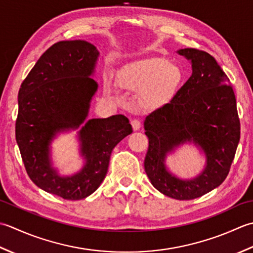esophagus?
<instances>
[{"label": "esophagus", "mask_w": 253, "mask_h": 253, "mask_svg": "<svg viewBox=\"0 0 253 253\" xmlns=\"http://www.w3.org/2000/svg\"><path fill=\"white\" fill-rule=\"evenodd\" d=\"M131 125H132V127L133 130H138V128L141 127V121L138 119H132L131 120Z\"/></svg>", "instance_id": "34e87169"}]
</instances>
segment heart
I'll return each instance as SVG.
<instances>
[{"label":"heart","mask_w":253,"mask_h":253,"mask_svg":"<svg viewBox=\"0 0 253 253\" xmlns=\"http://www.w3.org/2000/svg\"><path fill=\"white\" fill-rule=\"evenodd\" d=\"M125 83L134 87H148L147 97L164 104L176 94L182 81L177 66L163 58H151L134 65L123 73Z\"/></svg>","instance_id":"1"}]
</instances>
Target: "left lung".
<instances>
[{
	"label": "left lung",
	"mask_w": 253,
	"mask_h": 253,
	"mask_svg": "<svg viewBox=\"0 0 253 253\" xmlns=\"http://www.w3.org/2000/svg\"><path fill=\"white\" fill-rule=\"evenodd\" d=\"M178 53L191 61L192 75L168 104L146 117L144 168L159 192L192 200L217 188L227 177L240 140V121L233 86L213 56L194 48ZM187 140L204 149L207 167L197 178L181 180L167 171L164 158Z\"/></svg>",
	"instance_id": "left-lung-1"
}]
</instances>
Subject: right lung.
<instances>
[{
    "mask_svg": "<svg viewBox=\"0 0 253 253\" xmlns=\"http://www.w3.org/2000/svg\"><path fill=\"white\" fill-rule=\"evenodd\" d=\"M98 55L87 41H59L40 56L18 91L15 135L26 171L40 189L64 200H82L95 192L106 177L112 149L132 133L123 115L88 120L80 131L84 168L72 177H60L51 167L53 136L77 128L88 115L98 87L90 77Z\"/></svg>",
    "mask_w": 253,
    "mask_h": 253,
    "instance_id": "add662e5",
    "label": "right lung"
}]
</instances>
